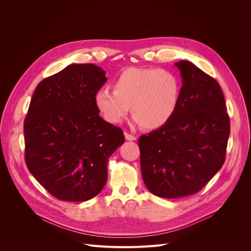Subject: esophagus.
Segmentation results:
<instances>
[{"label":"esophagus","mask_w":251,"mask_h":251,"mask_svg":"<svg viewBox=\"0 0 251 251\" xmlns=\"http://www.w3.org/2000/svg\"><path fill=\"white\" fill-rule=\"evenodd\" d=\"M124 135H125V138H126L127 140H131V141L136 140V136H134V135H132V134H129V133L125 132Z\"/></svg>","instance_id":"esophagus-1"}]
</instances>
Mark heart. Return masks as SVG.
Masks as SVG:
<instances>
[{"label": "heart", "mask_w": 251, "mask_h": 251, "mask_svg": "<svg viewBox=\"0 0 251 251\" xmlns=\"http://www.w3.org/2000/svg\"><path fill=\"white\" fill-rule=\"evenodd\" d=\"M181 97V82L172 72L130 68L114 81V90L100 88L95 95L97 108L112 124H120L131 107L136 124L156 129L175 114Z\"/></svg>", "instance_id": "1"}]
</instances>
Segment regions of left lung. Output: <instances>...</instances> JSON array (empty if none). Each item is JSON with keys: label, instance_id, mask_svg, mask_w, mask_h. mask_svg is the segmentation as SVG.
I'll return each mask as SVG.
<instances>
[{"label": "left lung", "instance_id": "left-lung-1", "mask_svg": "<svg viewBox=\"0 0 251 251\" xmlns=\"http://www.w3.org/2000/svg\"><path fill=\"white\" fill-rule=\"evenodd\" d=\"M181 97L171 120L138 139L142 179L164 199L199 192L226 159L230 119L220 84L189 61L175 63Z\"/></svg>", "mask_w": 251, "mask_h": 251}]
</instances>
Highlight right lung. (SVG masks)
<instances>
[{
	"mask_svg": "<svg viewBox=\"0 0 251 251\" xmlns=\"http://www.w3.org/2000/svg\"><path fill=\"white\" fill-rule=\"evenodd\" d=\"M107 80L95 64H72L34 90L24 120L25 163L60 201L98 195L107 182L109 157L125 141L122 129L101 119L95 102Z\"/></svg>",
	"mask_w": 251,
	"mask_h": 251,
	"instance_id": "1",
	"label": "right lung"
}]
</instances>
